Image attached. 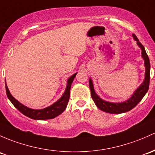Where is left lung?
Returning a JSON list of instances; mask_svg holds the SVG:
<instances>
[{
  "mask_svg": "<svg viewBox=\"0 0 155 155\" xmlns=\"http://www.w3.org/2000/svg\"><path fill=\"white\" fill-rule=\"evenodd\" d=\"M132 37L134 39V41H137V45H138V47L142 50V58L144 60V66L146 68L145 78L143 79V82L134 91V92L133 93L129 99L122 102H112L104 100L97 95V93L95 92V90H94L92 79L90 78L89 79V87L91 89V97L94 99L96 105L102 111L107 112L109 114H122L129 111L142 100L143 97L146 95L148 90H149V81H150V61H149V56L146 53L144 47L139 41L136 35L133 34Z\"/></svg>",
  "mask_w": 155,
  "mask_h": 155,
  "instance_id": "1",
  "label": "left lung"
}]
</instances>
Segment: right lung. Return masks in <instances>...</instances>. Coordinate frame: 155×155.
Instances as JSON below:
<instances>
[{"mask_svg":"<svg viewBox=\"0 0 155 155\" xmlns=\"http://www.w3.org/2000/svg\"><path fill=\"white\" fill-rule=\"evenodd\" d=\"M76 74H77V73H74L71 77L68 78V81H67L66 89H65L64 94L61 96V98L58 99L53 105L45 107V108L32 109L23 105L22 103H21L15 97H12V95L10 94L9 89H8L6 82L5 84H6V95H7L8 99L13 104V105L19 111L21 112L23 114L25 115V116L30 117L31 119H33V120H50V119H53L57 116H58V115L61 114L65 110V108H66L70 98V91H71V84H72L74 78L76 77Z\"/></svg>","mask_w":155,"mask_h":155,"instance_id":"obj_1","label":"right lung"}]
</instances>
